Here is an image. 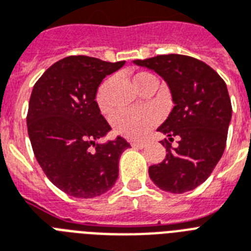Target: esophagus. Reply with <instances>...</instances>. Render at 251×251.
Instances as JSON below:
<instances>
[{"label": "esophagus", "instance_id": "esophagus-1", "mask_svg": "<svg viewBox=\"0 0 251 251\" xmlns=\"http://www.w3.org/2000/svg\"><path fill=\"white\" fill-rule=\"evenodd\" d=\"M132 148H136V149H142V148H145L146 146V142H131Z\"/></svg>", "mask_w": 251, "mask_h": 251}]
</instances>
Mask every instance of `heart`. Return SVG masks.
Returning <instances> with one entry per match:
<instances>
[{"label": "heart", "mask_w": 251, "mask_h": 251, "mask_svg": "<svg viewBox=\"0 0 251 251\" xmlns=\"http://www.w3.org/2000/svg\"><path fill=\"white\" fill-rule=\"evenodd\" d=\"M132 83L141 93L145 88L154 85L157 87V77L148 71L136 72L132 77ZM113 79H106L98 88L96 94V103L102 114H110L114 110V105L110 98V89ZM159 122V116L154 110H124L116 114L113 119L114 129L118 135L129 140L144 138Z\"/></svg>", "instance_id": "heart-1"}]
</instances>
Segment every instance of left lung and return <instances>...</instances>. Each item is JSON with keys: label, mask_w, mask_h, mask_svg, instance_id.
I'll return each instance as SVG.
<instances>
[{"label": "left lung", "mask_w": 251, "mask_h": 251, "mask_svg": "<svg viewBox=\"0 0 251 251\" xmlns=\"http://www.w3.org/2000/svg\"><path fill=\"white\" fill-rule=\"evenodd\" d=\"M135 63L162 76L175 103L158 128L168 137L160 141L167 154L163 162L150 166V179L170 193L193 190L211 175L226 149L232 118L227 85L215 70L188 55H157Z\"/></svg>", "instance_id": "obj_1"}]
</instances>
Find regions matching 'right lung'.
I'll return each instance as SVG.
<instances>
[{
    "instance_id": "1",
    "label": "right lung",
    "mask_w": 251,
    "mask_h": 251,
    "mask_svg": "<svg viewBox=\"0 0 251 251\" xmlns=\"http://www.w3.org/2000/svg\"><path fill=\"white\" fill-rule=\"evenodd\" d=\"M126 62L71 55L55 62L36 81L27 114L28 136L39 164L69 196L93 198L111 189L123 137L97 144L111 129L96 103L98 87Z\"/></svg>"
}]
</instances>
